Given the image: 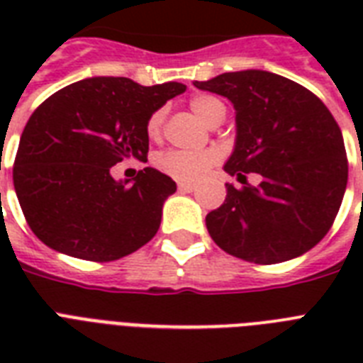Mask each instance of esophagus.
Listing matches in <instances>:
<instances>
[{
    "instance_id": "1",
    "label": "esophagus",
    "mask_w": 363,
    "mask_h": 363,
    "mask_svg": "<svg viewBox=\"0 0 363 363\" xmlns=\"http://www.w3.org/2000/svg\"><path fill=\"white\" fill-rule=\"evenodd\" d=\"M177 188H179L181 192H194V190H196V184H192V182H179Z\"/></svg>"
}]
</instances>
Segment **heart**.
<instances>
[{
  "instance_id": "heart-1",
  "label": "heart",
  "mask_w": 363,
  "mask_h": 363,
  "mask_svg": "<svg viewBox=\"0 0 363 363\" xmlns=\"http://www.w3.org/2000/svg\"><path fill=\"white\" fill-rule=\"evenodd\" d=\"M190 107L196 115L205 122L211 124L216 116L226 113V107L220 99L211 98V96H198L190 101ZM165 122V109H158L152 113V116L147 122V133L148 137H160L164 130ZM218 154L216 150L203 148V150H179V148H171L165 152L156 156V167H158L164 175L182 182H194L201 179L207 171L216 164Z\"/></svg>"
}]
</instances>
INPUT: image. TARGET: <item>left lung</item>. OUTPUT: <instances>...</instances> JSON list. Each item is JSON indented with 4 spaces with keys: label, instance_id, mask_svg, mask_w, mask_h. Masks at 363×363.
<instances>
[{
    "label": "left lung",
    "instance_id": "obj_1",
    "mask_svg": "<svg viewBox=\"0 0 363 363\" xmlns=\"http://www.w3.org/2000/svg\"><path fill=\"white\" fill-rule=\"evenodd\" d=\"M194 84L230 99L238 124L224 169L242 186L226 184V201L205 218L213 241L254 264L311 250L330 232L349 179L332 113L311 90L269 71L222 73ZM245 172H258L262 182L248 185Z\"/></svg>",
    "mask_w": 363,
    "mask_h": 363
}]
</instances>
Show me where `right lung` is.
<instances>
[{
    "label": "right lung",
    "instance_id": "add662e5",
    "mask_svg": "<svg viewBox=\"0 0 363 363\" xmlns=\"http://www.w3.org/2000/svg\"><path fill=\"white\" fill-rule=\"evenodd\" d=\"M181 82L141 86L92 77L43 101L20 137L13 182L28 226L47 247L90 262H113L156 235L173 179L145 167L128 186L111 167L147 162V122Z\"/></svg>",
    "mask_w": 363,
    "mask_h": 363
}]
</instances>
